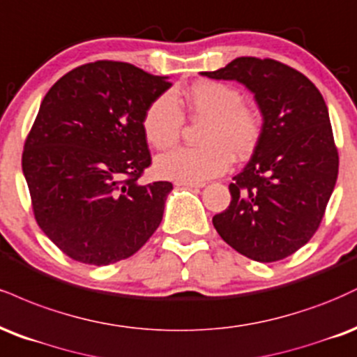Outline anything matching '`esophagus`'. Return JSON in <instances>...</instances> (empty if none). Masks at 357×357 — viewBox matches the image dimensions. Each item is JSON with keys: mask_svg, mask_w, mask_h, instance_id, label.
<instances>
[{"mask_svg": "<svg viewBox=\"0 0 357 357\" xmlns=\"http://www.w3.org/2000/svg\"><path fill=\"white\" fill-rule=\"evenodd\" d=\"M175 185L187 187V188H202L204 183H187V182H175Z\"/></svg>", "mask_w": 357, "mask_h": 357, "instance_id": "obj_1", "label": "esophagus"}]
</instances>
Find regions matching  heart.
<instances>
[{"mask_svg": "<svg viewBox=\"0 0 357 357\" xmlns=\"http://www.w3.org/2000/svg\"><path fill=\"white\" fill-rule=\"evenodd\" d=\"M172 93L155 98L144 115V133L155 149H167L178 140L183 115ZM188 115L204 121L199 149H175L160 155L155 172L174 182L200 183L229 169L230 155L244 158L252 153L262 132L259 112L242 103L236 88L225 83L202 79L185 93Z\"/></svg>", "mask_w": 357, "mask_h": 357, "instance_id": "heart-1", "label": "heart"}]
</instances>
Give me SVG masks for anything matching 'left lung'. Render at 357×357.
<instances>
[{
	"mask_svg": "<svg viewBox=\"0 0 357 357\" xmlns=\"http://www.w3.org/2000/svg\"><path fill=\"white\" fill-rule=\"evenodd\" d=\"M202 75L242 83L262 113L261 138L232 178V200L213 215V227L252 261L286 259L316 234L337 180L324 98L301 71L271 58L241 56Z\"/></svg>",
	"mask_w": 357,
	"mask_h": 357,
	"instance_id": "1",
	"label": "left lung"
}]
</instances>
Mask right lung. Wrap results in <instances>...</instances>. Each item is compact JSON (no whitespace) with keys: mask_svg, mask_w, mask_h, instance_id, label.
Segmentation results:
<instances>
[{"mask_svg":"<svg viewBox=\"0 0 357 357\" xmlns=\"http://www.w3.org/2000/svg\"><path fill=\"white\" fill-rule=\"evenodd\" d=\"M170 86L169 77L102 60L45 95L21 165L38 225L73 261H123L160 225L174 187L138 178L152 163L144 115Z\"/></svg>","mask_w":357,"mask_h":357,"instance_id":"add662e5","label":"right lung"}]
</instances>
